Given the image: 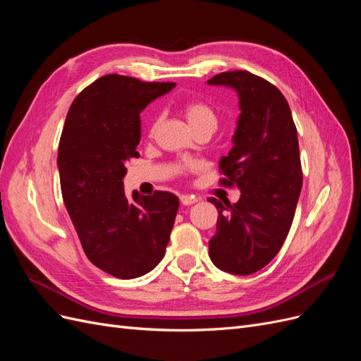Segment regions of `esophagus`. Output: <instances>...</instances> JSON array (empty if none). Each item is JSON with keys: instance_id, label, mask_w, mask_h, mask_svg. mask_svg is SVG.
Instances as JSON below:
<instances>
[{"instance_id": "esophagus-1", "label": "esophagus", "mask_w": 361, "mask_h": 361, "mask_svg": "<svg viewBox=\"0 0 361 361\" xmlns=\"http://www.w3.org/2000/svg\"><path fill=\"white\" fill-rule=\"evenodd\" d=\"M180 203H182L183 206H191V204H194V203H197V199L192 197V195H182V197H180Z\"/></svg>"}]
</instances>
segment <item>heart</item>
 Here are the masks:
<instances>
[{"mask_svg": "<svg viewBox=\"0 0 361 361\" xmlns=\"http://www.w3.org/2000/svg\"><path fill=\"white\" fill-rule=\"evenodd\" d=\"M183 113H185V116H187L188 122L194 128V130L202 129V128H211L215 130V128L218 125L216 111L209 104L202 101V99H188L183 104ZM161 120H162L161 114L155 116V118L152 120V125L149 129L150 137L155 134V130L161 125Z\"/></svg>", "mask_w": 361, "mask_h": 361, "instance_id": "1", "label": "heart"}]
</instances>
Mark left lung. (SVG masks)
I'll use <instances>...</instances> for the list:
<instances>
[{
  "label": "left lung",
  "instance_id": "8db88e82",
  "mask_svg": "<svg viewBox=\"0 0 361 361\" xmlns=\"http://www.w3.org/2000/svg\"><path fill=\"white\" fill-rule=\"evenodd\" d=\"M207 84L233 87L241 108L235 145L220 161V183L241 197L207 199L218 211L209 256L216 268L248 276L277 256L293 221L302 187L297 126L286 97L262 76L231 71Z\"/></svg>",
  "mask_w": 361,
  "mask_h": 361
}]
</instances>
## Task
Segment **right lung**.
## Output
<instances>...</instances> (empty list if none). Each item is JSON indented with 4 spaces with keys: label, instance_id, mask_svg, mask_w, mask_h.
<instances>
[{
    "label": "right lung",
    "instance_id": "1",
    "mask_svg": "<svg viewBox=\"0 0 361 361\" xmlns=\"http://www.w3.org/2000/svg\"><path fill=\"white\" fill-rule=\"evenodd\" d=\"M174 82L105 75L75 97L59 145L61 195L93 265L117 279H135L166 255L179 199L167 191L133 199L122 179L138 158L140 113Z\"/></svg>",
    "mask_w": 361,
    "mask_h": 361
}]
</instances>
